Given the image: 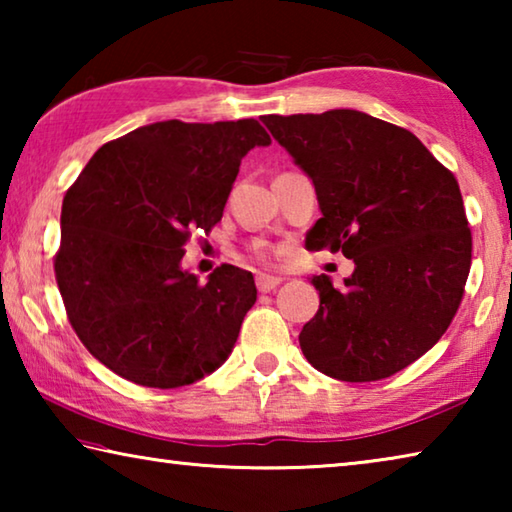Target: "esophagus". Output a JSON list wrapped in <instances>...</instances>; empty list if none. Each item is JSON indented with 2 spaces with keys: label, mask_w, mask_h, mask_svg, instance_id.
<instances>
[{
  "label": "esophagus",
  "mask_w": 512,
  "mask_h": 512,
  "mask_svg": "<svg viewBox=\"0 0 512 512\" xmlns=\"http://www.w3.org/2000/svg\"><path fill=\"white\" fill-rule=\"evenodd\" d=\"M280 282H282V280H280V277H277V275H266V273H259V275H257V289L262 291V293L273 291Z\"/></svg>",
  "instance_id": "obj_1"
}]
</instances>
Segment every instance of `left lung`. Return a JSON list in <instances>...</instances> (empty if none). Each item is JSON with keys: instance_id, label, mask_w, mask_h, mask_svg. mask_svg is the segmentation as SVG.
Returning a JSON list of instances; mask_svg holds the SVG:
<instances>
[{"instance_id": "8db88e82", "label": "left lung", "mask_w": 512, "mask_h": 512, "mask_svg": "<svg viewBox=\"0 0 512 512\" xmlns=\"http://www.w3.org/2000/svg\"><path fill=\"white\" fill-rule=\"evenodd\" d=\"M268 131L316 187L309 250L352 259L341 287L314 275L316 316L300 348L341 381H377L438 343L461 305L472 262L463 196L406 128L359 110L266 115Z\"/></svg>"}]
</instances>
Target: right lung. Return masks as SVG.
<instances>
[{"label": "right lung", "mask_w": 512, "mask_h": 512, "mask_svg": "<svg viewBox=\"0 0 512 512\" xmlns=\"http://www.w3.org/2000/svg\"><path fill=\"white\" fill-rule=\"evenodd\" d=\"M271 137L255 119H169L103 144L67 189L56 282L94 359L149 388H178L230 357L255 305L253 273L221 264L201 284L180 262L221 221L241 158Z\"/></svg>", "instance_id": "add662e5"}]
</instances>
